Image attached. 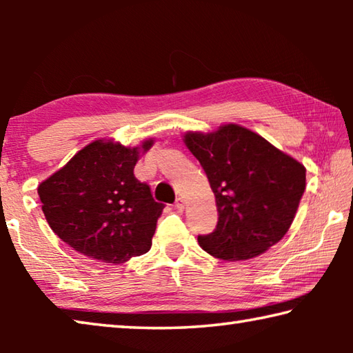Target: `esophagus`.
Wrapping results in <instances>:
<instances>
[{"label":"esophagus","mask_w":353,"mask_h":353,"mask_svg":"<svg viewBox=\"0 0 353 353\" xmlns=\"http://www.w3.org/2000/svg\"><path fill=\"white\" fill-rule=\"evenodd\" d=\"M174 207L177 208V210H183V207H185V201L182 199V198H177L176 199V202H174Z\"/></svg>","instance_id":"esophagus-1"}]
</instances>
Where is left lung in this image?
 <instances>
[{
	"label": "left lung",
	"instance_id": "8db88e82",
	"mask_svg": "<svg viewBox=\"0 0 353 353\" xmlns=\"http://www.w3.org/2000/svg\"><path fill=\"white\" fill-rule=\"evenodd\" d=\"M183 141L205 171L219 216L212 234L198 236L199 246L238 261L282 240L305 191V166L238 124L187 132Z\"/></svg>",
	"mask_w": 353,
	"mask_h": 353
}]
</instances>
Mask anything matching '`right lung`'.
<instances>
[{
	"label": "right lung",
	"mask_w": 353,
	"mask_h": 353,
	"mask_svg": "<svg viewBox=\"0 0 353 353\" xmlns=\"http://www.w3.org/2000/svg\"><path fill=\"white\" fill-rule=\"evenodd\" d=\"M140 148L94 140L39 185L41 210L62 241L103 263H124L151 249L163 204L134 176Z\"/></svg>",
	"instance_id": "1"
}]
</instances>
